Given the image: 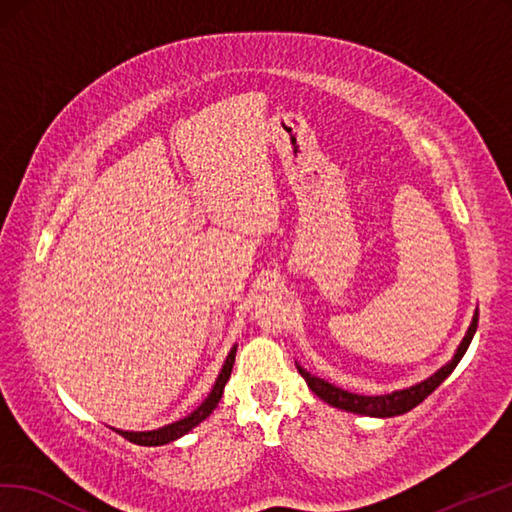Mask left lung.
I'll list each match as a JSON object with an SVG mask.
<instances>
[{
    "label": "left lung",
    "mask_w": 512,
    "mask_h": 512,
    "mask_svg": "<svg viewBox=\"0 0 512 512\" xmlns=\"http://www.w3.org/2000/svg\"><path fill=\"white\" fill-rule=\"evenodd\" d=\"M478 316L480 314H478V310H475L471 325L467 329L465 338H462V342L458 344L454 358H451L443 368H438L434 375L423 379V382L417 384V386H410V388H403V390H392V392H388V395H375V397L355 395V392L342 390L334 384L325 382V379L307 373L305 368L299 366V364H296V368H299V373L303 375L307 386L312 388L314 395H318L325 403H329V406L347 410V412H353V414H364V417H399V414L417 408L423 399L430 397L432 392L438 386H441L451 373H454V368L462 360V355H465L467 349H469L475 329H478Z\"/></svg>",
    "instance_id": "left-lung-1"
}]
</instances>
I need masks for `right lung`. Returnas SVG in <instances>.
I'll use <instances>...</instances> for the list:
<instances>
[{"instance_id":"1","label":"right lung","mask_w":512,"mask_h":512,"mask_svg":"<svg viewBox=\"0 0 512 512\" xmlns=\"http://www.w3.org/2000/svg\"><path fill=\"white\" fill-rule=\"evenodd\" d=\"M235 351H237V347H233L229 351L227 362H224L222 371H220V375L216 379V384H213L211 392L207 395V399L202 401L192 414H187L185 419L174 421L170 425H163V427H159V430H150V432H124V430H115V432L122 434L126 441H130V443H137V445H144V447H157V445L172 443V441H176V438L185 436L189 430H194L198 423L205 421L209 414L216 410L218 401L222 399L224 386H227L229 377H231V371H233V364H235Z\"/></svg>"}]
</instances>
